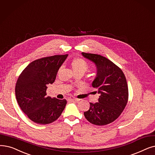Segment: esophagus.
Instances as JSON below:
<instances>
[{
    "instance_id": "esophagus-1",
    "label": "esophagus",
    "mask_w": 155,
    "mask_h": 155,
    "mask_svg": "<svg viewBox=\"0 0 155 155\" xmlns=\"http://www.w3.org/2000/svg\"><path fill=\"white\" fill-rule=\"evenodd\" d=\"M68 100L69 101H76V102L79 101V99H78L75 97H70L68 99Z\"/></svg>"
}]
</instances>
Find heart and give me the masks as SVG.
Wrapping results in <instances>:
<instances>
[{
    "mask_svg": "<svg viewBox=\"0 0 155 155\" xmlns=\"http://www.w3.org/2000/svg\"><path fill=\"white\" fill-rule=\"evenodd\" d=\"M71 66L74 72L82 71L85 73L89 68V65L85 59L76 58H74L71 62Z\"/></svg>",
    "mask_w": 155,
    "mask_h": 155,
    "instance_id": "b5f03b06",
    "label": "heart"
}]
</instances>
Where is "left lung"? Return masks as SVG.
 <instances>
[{"instance_id":"left-lung-1","label":"left lung","mask_w":155,"mask_h":155,"mask_svg":"<svg viewBox=\"0 0 155 155\" xmlns=\"http://www.w3.org/2000/svg\"><path fill=\"white\" fill-rule=\"evenodd\" d=\"M82 54L96 66V77L92 85L100 94L99 102L90 103V108L84 112V116L94 125L109 124L119 117L128 102L126 78L122 70L106 58L96 54Z\"/></svg>"}]
</instances>
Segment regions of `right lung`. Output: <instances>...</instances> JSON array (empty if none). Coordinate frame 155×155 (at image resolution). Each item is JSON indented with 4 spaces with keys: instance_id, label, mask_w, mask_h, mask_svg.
I'll return each mask as SVG.
<instances>
[{
    "instance_id": "obj_1",
    "label": "right lung",
    "mask_w": 155,
    "mask_h": 155,
    "mask_svg": "<svg viewBox=\"0 0 155 155\" xmlns=\"http://www.w3.org/2000/svg\"><path fill=\"white\" fill-rule=\"evenodd\" d=\"M68 54L40 58L30 63L18 77L16 98L21 110L33 122L48 124L54 122L64 110L66 99L47 96L48 85L55 81L57 73Z\"/></svg>"
}]
</instances>
